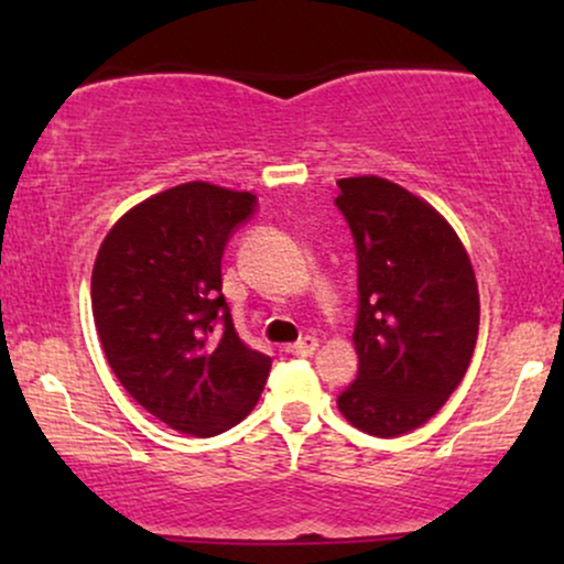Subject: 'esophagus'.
I'll use <instances>...</instances> for the list:
<instances>
[{
    "label": "esophagus",
    "mask_w": 564,
    "mask_h": 564,
    "mask_svg": "<svg viewBox=\"0 0 564 564\" xmlns=\"http://www.w3.org/2000/svg\"><path fill=\"white\" fill-rule=\"evenodd\" d=\"M315 349H318V339H315V336H304V339L289 345L286 352L294 355V358H307V355H313Z\"/></svg>",
    "instance_id": "1"
}]
</instances>
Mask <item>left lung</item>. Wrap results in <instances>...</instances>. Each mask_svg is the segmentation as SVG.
Wrapping results in <instances>:
<instances>
[{
    "instance_id": "obj_1",
    "label": "left lung",
    "mask_w": 564,
    "mask_h": 564,
    "mask_svg": "<svg viewBox=\"0 0 564 564\" xmlns=\"http://www.w3.org/2000/svg\"><path fill=\"white\" fill-rule=\"evenodd\" d=\"M358 249V379L341 416L373 437L430 422L462 384L480 332V294L462 238L432 204L377 174L336 180Z\"/></svg>"
}]
</instances>
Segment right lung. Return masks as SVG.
I'll list each match as a JSON object with an SVG mask.
<instances>
[{"instance_id":"add662e5","label":"right lung","mask_w":564,"mask_h":564,"mask_svg":"<svg viewBox=\"0 0 564 564\" xmlns=\"http://www.w3.org/2000/svg\"><path fill=\"white\" fill-rule=\"evenodd\" d=\"M249 191L174 185L116 219L93 268V315L116 379L148 413L185 435L243 422L273 360L246 347L223 291L230 230L254 209Z\"/></svg>"}]
</instances>
